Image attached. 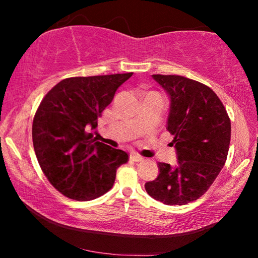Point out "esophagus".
<instances>
[{"instance_id":"1","label":"esophagus","mask_w":258,"mask_h":258,"mask_svg":"<svg viewBox=\"0 0 258 258\" xmlns=\"http://www.w3.org/2000/svg\"><path fill=\"white\" fill-rule=\"evenodd\" d=\"M130 159L133 160V161H142L145 158H143L142 156H140L138 154H135V152H133V154L130 155Z\"/></svg>"}]
</instances>
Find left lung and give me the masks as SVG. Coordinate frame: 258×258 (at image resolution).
I'll return each mask as SVG.
<instances>
[{
  "instance_id": "1",
  "label": "left lung",
  "mask_w": 258,
  "mask_h": 258,
  "mask_svg": "<svg viewBox=\"0 0 258 258\" xmlns=\"http://www.w3.org/2000/svg\"><path fill=\"white\" fill-rule=\"evenodd\" d=\"M168 94L167 131L174 135L177 164L158 163L146 191L165 205H186L206 192L228 157L231 121L211 87L178 75H152Z\"/></svg>"
}]
</instances>
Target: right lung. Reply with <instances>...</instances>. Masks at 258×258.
Returning a JSON list of instances; mask_svg holds the SVG:
<instances>
[{"label":"right lung","mask_w":258,"mask_h":258,"mask_svg":"<svg viewBox=\"0 0 258 258\" xmlns=\"http://www.w3.org/2000/svg\"><path fill=\"white\" fill-rule=\"evenodd\" d=\"M132 75L66 78L38 106L33 120L35 154L47 180L66 197L86 202L104 195L115 183L117 168L127 163L125 151L93 137L98 118Z\"/></svg>","instance_id":"add662e5"}]
</instances>
